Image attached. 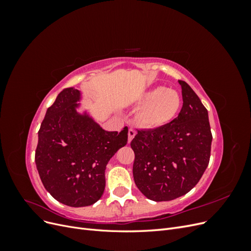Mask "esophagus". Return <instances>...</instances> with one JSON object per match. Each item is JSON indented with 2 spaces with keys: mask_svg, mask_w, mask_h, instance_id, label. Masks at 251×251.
Segmentation results:
<instances>
[{
  "mask_svg": "<svg viewBox=\"0 0 251 251\" xmlns=\"http://www.w3.org/2000/svg\"><path fill=\"white\" fill-rule=\"evenodd\" d=\"M136 135V131L134 130V128H128V133H127V136H128V142H131L132 139L135 137Z\"/></svg>",
  "mask_w": 251,
  "mask_h": 251,
  "instance_id": "obj_1",
  "label": "esophagus"
}]
</instances>
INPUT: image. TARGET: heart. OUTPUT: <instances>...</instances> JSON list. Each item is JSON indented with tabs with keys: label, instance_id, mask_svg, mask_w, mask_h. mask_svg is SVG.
I'll list each match as a JSON object with an SVG mask.
<instances>
[{
	"label": "heart",
	"instance_id": "obj_1",
	"mask_svg": "<svg viewBox=\"0 0 251 251\" xmlns=\"http://www.w3.org/2000/svg\"><path fill=\"white\" fill-rule=\"evenodd\" d=\"M143 105L137 113L138 123L148 128L160 127L178 115L182 105V97L177 91L156 87L144 93L140 98Z\"/></svg>",
	"mask_w": 251,
	"mask_h": 251
}]
</instances>
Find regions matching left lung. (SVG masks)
<instances>
[{"instance_id":"8db88e82","label":"left lung","mask_w":251,"mask_h":251,"mask_svg":"<svg viewBox=\"0 0 251 251\" xmlns=\"http://www.w3.org/2000/svg\"><path fill=\"white\" fill-rule=\"evenodd\" d=\"M179 83L183 104L178 117L154 130H137L131 141L135 183L157 202L187 194L209 162L212 135L207 110L185 81Z\"/></svg>"}]
</instances>
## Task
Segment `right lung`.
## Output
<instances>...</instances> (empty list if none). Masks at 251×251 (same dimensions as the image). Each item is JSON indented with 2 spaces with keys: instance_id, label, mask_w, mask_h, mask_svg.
I'll return each instance as SVG.
<instances>
[{
  "instance_id": "obj_1",
  "label": "right lung",
  "mask_w": 251,
  "mask_h": 251,
  "mask_svg": "<svg viewBox=\"0 0 251 251\" xmlns=\"http://www.w3.org/2000/svg\"><path fill=\"white\" fill-rule=\"evenodd\" d=\"M80 92L67 88L48 108L39 131L35 164L47 192L68 206L82 207L100 199L105 166L127 142V126L104 131L76 111Z\"/></svg>"
}]
</instances>
